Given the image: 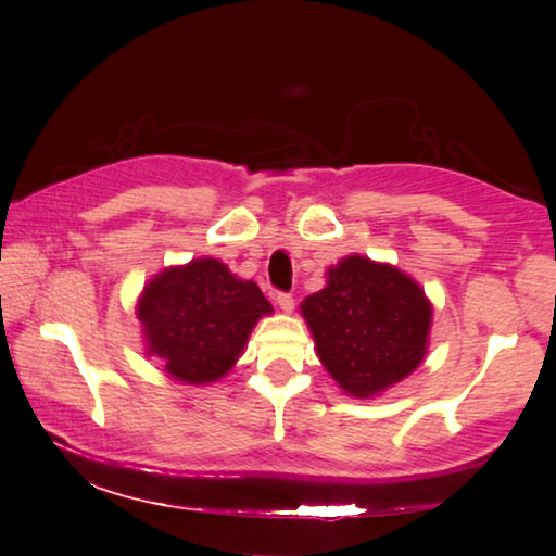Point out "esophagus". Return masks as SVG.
Returning <instances> with one entry per match:
<instances>
[{"instance_id":"34e87169","label":"esophagus","mask_w":556,"mask_h":556,"mask_svg":"<svg viewBox=\"0 0 556 556\" xmlns=\"http://www.w3.org/2000/svg\"><path fill=\"white\" fill-rule=\"evenodd\" d=\"M276 303L280 306V311H286V314H291L293 306H295V299H293L291 293L280 291V293H276Z\"/></svg>"}]
</instances>
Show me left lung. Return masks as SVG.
<instances>
[{"label":"left lung","mask_w":556,"mask_h":556,"mask_svg":"<svg viewBox=\"0 0 556 556\" xmlns=\"http://www.w3.org/2000/svg\"><path fill=\"white\" fill-rule=\"evenodd\" d=\"M329 283L301 303L324 367L354 397H371L422 362L432 308L392 265L349 255Z\"/></svg>","instance_id":"left-lung-1"}]
</instances>
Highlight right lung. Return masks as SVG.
Masks as SVG:
<instances>
[{
  "label": "right lung",
  "instance_id": "add662e5",
  "mask_svg": "<svg viewBox=\"0 0 556 556\" xmlns=\"http://www.w3.org/2000/svg\"><path fill=\"white\" fill-rule=\"evenodd\" d=\"M270 311L253 280L235 278L212 257L164 270L139 301L149 352L189 384L223 377L238 362L257 318Z\"/></svg>",
  "mask_w": 556,
  "mask_h": 556
}]
</instances>
